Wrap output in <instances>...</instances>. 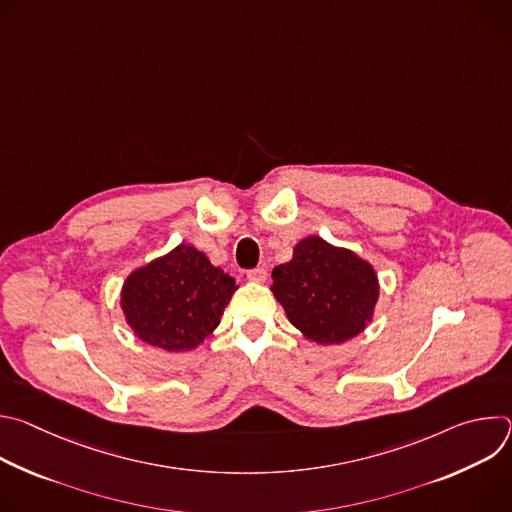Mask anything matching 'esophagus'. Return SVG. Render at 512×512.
Returning <instances> with one entry per match:
<instances>
[{
  "mask_svg": "<svg viewBox=\"0 0 512 512\" xmlns=\"http://www.w3.org/2000/svg\"><path fill=\"white\" fill-rule=\"evenodd\" d=\"M247 279H249V281H257V283H261V281H265V279H267V269H265V267L249 269V271H247Z\"/></svg>",
  "mask_w": 512,
  "mask_h": 512,
  "instance_id": "esophagus-1",
  "label": "esophagus"
}]
</instances>
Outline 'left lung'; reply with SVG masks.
<instances>
[{
  "instance_id": "left-lung-1",
  "label": "left lung",
  "mask_w": 512,
  "mask_h": 512,
  "mask_svg": "<svg viewBox=\"0 0 512 512\" xmlns=\"http://www.w3.org/2000/svg\"><path fill=\"white\" fill-rule=\"evenodd\" d=\"M287 320L318 344H342L373 320L379 279L369 261L312 235L271 273Z\"/></svg>"
}]
</instances>
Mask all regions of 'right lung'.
<instances>
[{"mask_svg":"<svg viewBox=\"0 0 512 512\" xmlns=\"http://www.w3.org/2000/svg\"><path fill=\"white\" fill-rule=\"evenodd\" d=\"M235 279L192 245L135 269L123 283L121 310L133 334L168 352L196 348L221 324Z\"/></svg>","mask_w":512,"mask_h":512,"instance_id":"obj_1","label":"right lung"}]
</instances>
